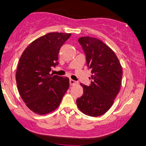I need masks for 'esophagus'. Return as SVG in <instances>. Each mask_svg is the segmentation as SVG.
<instances>
[{
	"mask_svg": "<svg viewBox=\"0 0 146 146\" xmlns=\"http://www.w3.org/2000/svg\"><path fill=\"white\" fill-rule=\"evenodd\" d=\"M70 85H75V84H76L77 83H78V82L75 81V80H72V79H70Z\"/></svg>",
	"mask_w": 146,
	"mask_h": 146,
	"instance_id": "esophagus-1",
	"label": "esophagus"
}]
</instances>
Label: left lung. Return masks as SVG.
I'll use <instances>...</instances> for the list:
<instances>
[{
    "instance_id": "1",
    "label": "left lung",
    "mask_w": 146,
    "mask_h": 146,
    "mask_svg": "<svg viewBox=\"0 0 146 146\" xmlns=\"http://www.w3.org/2000/svg\"><path fill=\"white\" fill-rule=\"evenodd\" d=\"M78 42L91 70L92 80L89 86L81 84L83 95L76 104L84 114L97 117L105 114L114 103L121 86L123 68L114 52L102 40L84 36Z\"/></svg>"
}]
</instances>
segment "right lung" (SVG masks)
I'll return each instance as SVG.
<instances>
[{
  "mask_svg": "<svg viewBox=\"0 0 146 146\" xmlns=\"http://www.w3.org/2000/svg\"><path fill=\"white\" fill-rule=\"evenodd\" d=\"M71 34L51 32L33 41L19 59L16 72L18 91L27 107L38 114L55 110L69 89L70 80L50 74L59 64V51Z\"/></svg>",
  "mask_w": 146,
  "mask_h": 146,
  "instance_id": "1",
  "label": "right lung"
}]
</instances>
